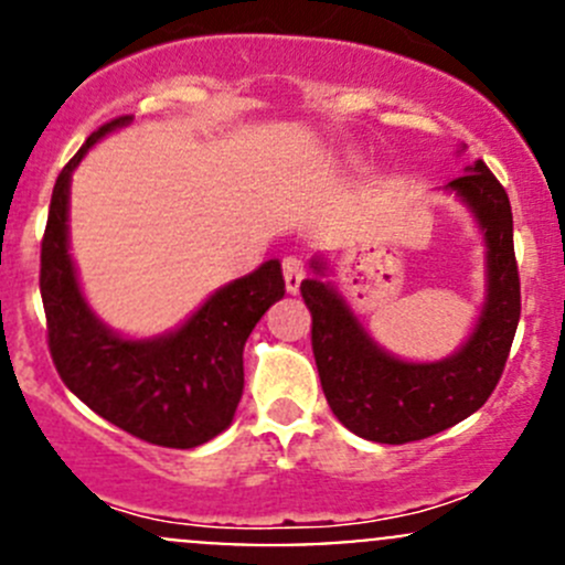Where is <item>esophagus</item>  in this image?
I'll return each mask as SVG.
<instances>
[{"label": "esophagus", "mask_w": 565, "mask_h": 565, "mask_svg": "<svg viewBox=\"0 0 565 565\" xmlns=\"http://www.w3.org/2000/svg\"><path fill=\"white\" fill-rule=\"evenodd\" d=\"M303 278H306L303 259H298V256H287V259H284V284H287V292L298 295Z\"/></svg>", "instance_id": "esophagus-1"}]
</instances>
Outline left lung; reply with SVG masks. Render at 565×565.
I'll use <instances>...</instances> for the list:
<instances>
[{
  "mask_svg": "<svg viewBox=\"0 0 565 565\" xmlns=\"http://www.w3.org/2000/svg\"><path fill=\"white\" fill-rule=\"evenodd\" d=\"M467 147L461 145L457 156ZM483 241V300L459 350L440 361H407L385 350L333 281L324 256L300 292L311 311V347L335 418L372 443L424 440L476 413L498 385L520 324V273L509 193L483 161L443 185Z\"/></svg>",
  "mask_w": 565,
  "mask_h": 565,
  "instance_id": "left-lung-1",
  "label": "left lung"
}]
</instances>
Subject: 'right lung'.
I'll list each match as a JSON object with an SVG mask.
<instances>
[{
	"label": "right lung",
	"instance_id": "obj_1",
	"mask_svg": "<svg viewBox=\"0 0 565 565\" xmlns=\"http://www.w3.org/2000/svg\"><path fill=\"white\" fill-rule=\"evenodd\" d=\"M134 122L95 130L56 177L40 250L49 347L62 383L108 424L163 448H196L230 429L243 396V347L265 311L284 298L281 262L215 289L172 330L128 335L89 306L71 254V180L89 150Z\"/></svg>",
	"mask_w": 565,
	"mask_h": 565
}]
</instances>
